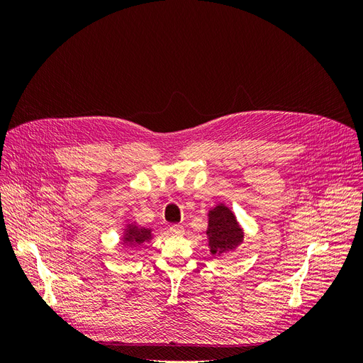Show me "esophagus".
Here are the masks:
<instances>
[{
	"instance_id": "1",
	"label": "esophagus",
	"mask_w": 363,
	"mask_h": 363,
	"mask_svg": "<svg viewBox=\"0 0 363 363\" xmlns=\"http://www.w3.org/2000/svg\"><path fill=\"white\" fill-rule=\"evenodd\" d=\"M169 233L174 236H182L184 233V228L180 224H174L169 227Z\"/></svg>"
}]
</instances>
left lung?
<instances>
[{
    "instance_id": "8db88e82",
    "label": "left lung",
    "mask_w": 363,
    "mask_h": 363,
    "mask_svg": "<svg viewBox=\"0 0 363 363\" xmlns=\"http://www.w3.org/2000/svg\"><path fill=\"white\" fill-rule=\"evenodd\" d=\"M206 235L208 238L211 252L218 256L227 251H233L244 240V232L239 227L236 216L224 204H218L212 211H208Z\"/></svg>"
}]
</instances>
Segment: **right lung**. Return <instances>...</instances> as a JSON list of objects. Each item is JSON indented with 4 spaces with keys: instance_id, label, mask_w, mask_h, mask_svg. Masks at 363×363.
<instances>
[{
    "instance_id": "right-lung-1",
    "label": "right lung",
    "mask_w": 363,
    "mask_h": 363,
    "mask_svg": "<svg viewBox=\"0 0 363 363\" xmlns=\"http://www.w3.org/2000/svg\"><path fill=\"white\" fill-rule=\"evenodd\" d=\"M151 228L138 227L136 224H128L123 238V242L128 245H140L151 239Z\"/></svg>"
}]
</instances>
